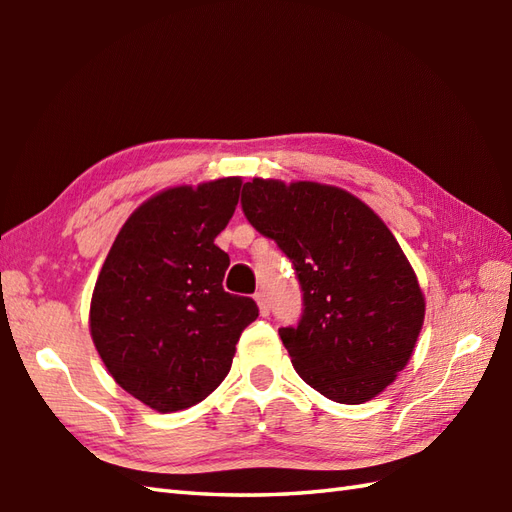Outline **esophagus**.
I'll list each match as a JSON object with an SVG mask.
<instances>
[{
    "mask_svg": "<svg viewBox=\"0 0 512 512\" xmlns=\"http://www.w3.org/2000/svg\"><path fill=\"white\" fill-rule=\"evenodd\" d=\"M255 301H257V306H259V312H262L264 317H268V314H270V299H268L266 292L259 290L257 295H255Z\"/></svg>",
    "mask_w": 512,
    "mask_h": 512,
    "instance_id": "1",
    "label": "esophagus"
}]
</instances>
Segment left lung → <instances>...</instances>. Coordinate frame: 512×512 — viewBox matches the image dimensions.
<instances>
[{"label":"left lung","instance_id":"left-lung-1","mask_svg":"<svg viewBox=\"0 0 512 512\" xmlns=\"http://www.w3.org/2000/svg\"><path fill=\"white\" fill-rule=\"evenodd\" d=\"M242 211L299 279L301 319L279 328L297 374L343 405L378 396L409 363L424 321L416 273L385 222L319 182L253 178Z\"/></svg>","mask_w":512,"mask_h":512}]
</instances>
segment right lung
<instances>
[{
    "label": "right lung",
    "mask_w": 512,
    "mask_h": 512,
    "mask_svg": "<svg viewBox=\"0 0 512 512\" xmlns=\"http://www.w3.org/2000/svg\"><path fill=\"white\" fill-rule=\"evenodd\" d=\"M239 189L242 178H220L154 195L129 215L96 279V350L127 394L160 413L209 396L259 314L222 288L231 259L215 246Z\"/></svg>",
    "instance_id": "add662e5"
}]
</instances>
